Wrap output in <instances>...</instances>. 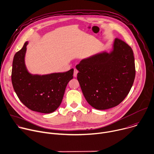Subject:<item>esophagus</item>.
Returning <instances> with one entry per match:
<instances>
[{
  "mask_svg": "<svg viewBox=\"0 0 154 154\" xmlns=\"http://www.w3.org/2000/svg\"><path fill=\"white\" fill-rule=\"evenodd\" d=\"M78 72V71L76 69H74V72H73V76L74 77H76L77 76Z\"/></svg>",
  "mask_w": 154,
  "mask_h": 154,
  "instance_id": "esophagus-1",
  "label": "esophagus"
}]
</instances>
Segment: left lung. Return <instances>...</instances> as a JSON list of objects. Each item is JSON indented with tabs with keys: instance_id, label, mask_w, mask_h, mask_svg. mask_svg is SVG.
I'll list each match as a JSON object with an SVG mask.
<instances>
[{
	"instance_id": "obj_1",
	"label": "left lung",
	"mask_w": 154,
	"mask_h": 154,
	"mask_svg": "<svg viewBox=\"0 0 154 154\" xmlns=\"http://www.w3.org/2000/svg\"><path fill=\"white\" fill-rule=\"evenodd\" d=\"M76 68L86 101L98 110L120 104L129 93L135 76L133 50L118 39L109 52H98L83 59Z\"/></svg>"
}]
</instances>
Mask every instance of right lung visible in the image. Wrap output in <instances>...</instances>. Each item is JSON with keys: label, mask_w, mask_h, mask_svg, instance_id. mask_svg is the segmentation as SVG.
Wrapping results in <instances>:
<instances>
[{"label": "right lung", "mask_w": 154, "mask_h": 154, "mask_svg": "<svg viewBox=\"0 0 154 154\" xmlns=\"http://www.w3.org/2000/svg\"><path fill=\"white\" fill-rule=\"evenodd\" d=\"M28 41L13 58L11 81L20 101L35 112L50 113L54 112L63 101L66 88L73 78V69L63 73L47 75L32 74L25 65Z\"/></svg>", "instance_id": "right-lung-1"}]
</instances>
